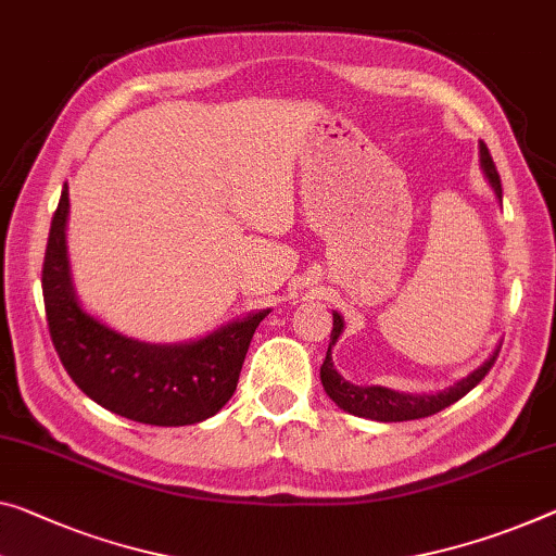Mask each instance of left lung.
<instances>
[{
	"mask_svg": "<svg viewBox=\"0 0 556 556\" xmlns=\"http://www.w3.org/2000/svg\"><path fill=\"white\" fill-rule=\"evenodd\" d=\"M480 166L486 181H490L494 195L502 203V181L497 168H494V161L486 151L484 143L480 141ZM345 328L343 315L338 311H332V330H330V345H328V355L320 365V382L326 392L330 395L332 403H336L340 409H345L350 415L357 417H367V420H378V422H405V420H420V417H430L440 409L450 407L452 403H457L459 397H465L469 390H472L477 382H480L490 367L494 365L500 355V345L494 353L486 357V361L475 367L467 378L457 380L455 386H450L440 392H432V395H413V392H397L382 386H353L348 382L343 375L336 370L332 365V345L338 343L340 332Z\"/></svg>",
	"mask_w": 556,
	"mask_h": 556,
	"instance_id": "left-lung-1",
	"label": "left lung"
}]
</instances>
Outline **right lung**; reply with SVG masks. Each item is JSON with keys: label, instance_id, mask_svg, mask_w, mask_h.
Instances as JSON below:
<instances>
[{"label": "right lung", "instance_id": "1", "mask_svg": "<svg viewBox=\"0 0 556 556\" xmlns=\"http://www.w3.org/2000/svg\"><path fill=\"white\" fill-rule=\"evenodd\" d=\"M70 189L51 218L41 268L47 323L59 361L84 395L126 420L181 427L208 420L236 392L258 323L255 311L189 343H143L124 336L79 303L66 251Z\"/></svg>", "mask_w": 556, "mask_h": 556}]
</instances>
